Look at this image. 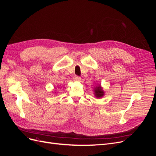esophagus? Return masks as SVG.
<instances>
[{"instance_id":"34e87169","label":"esophagus","mask_w":156,"mask_h":156,"mask_svg":"<svg viewBox=\"0 0 156 156\" xmlns=\"http://www.w3.org/2000/svg\"><path fill=\"white\" fill-rule=\"evenodd\" d=\"M73 79H74V81H81V77H79V76H77V75H75V76L73 77Z\"/></svg>"}]
</instances>
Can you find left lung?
Instances as JSON below:
<instances>
[{"label": "left lung", "mask_w": 156, "mask_h": 156, "mask_svg": "<svg viewBox=\"0 0 156 156\" xmlns=\"http://www.w3.org/2000/svg\"><path fill=\"white\" fill-rule=\"evenodd\" d=\"M94 95H95L96 98H100L104 96V91H103L102 87L100 85L94 88Z\"/></svg>", "instance_id": "8db88e82"}]
</instances>
